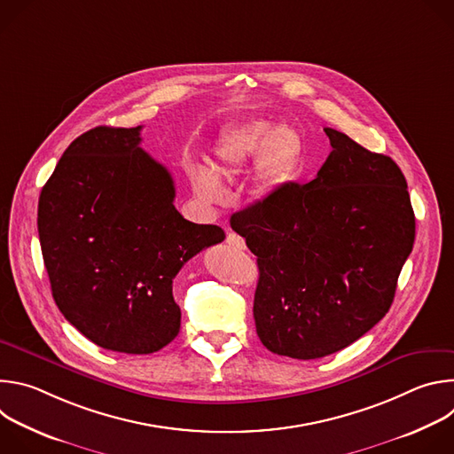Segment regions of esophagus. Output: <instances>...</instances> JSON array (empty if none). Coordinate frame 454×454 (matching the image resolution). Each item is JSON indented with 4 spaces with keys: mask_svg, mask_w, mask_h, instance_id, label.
Here are the masks:
<instances>
[{
    "mask_svg": "<svg viewBox=\"0 0 454 454\" xmlns=\"http://www.w3.org/2000/svg\"><path fill=\"white\" fill-rule=\"evenodd\" d=\"M226 242H228L231 247H235V249H244V247H246V240H244L240 235L233 233V231H230V233H228Z\"/></svg>",
    "mask_w": 454,
    "mask_h": 454,
    "instance_id": "obj_1",
    "label": "esophagus"
}]
</instances>
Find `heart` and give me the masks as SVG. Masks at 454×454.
<instances>
[{
    "label": "heart",
    "instance_id": "1",
    "mask_svg": "<svg viewBox=\"0 0 454 454\" xmlns=\"http://www.w3.org/2000/svg\"><path fill=\"white\" fill-rule=\"evenodd\" d=\"M303 158V138L291 125H275L268 120H251L233 125L221 135L212 151L213 176L208 170H192V183L200 196L210 203L224 200L219 179H231L254 160V186L268 196L286 186Z\"/></svg>",
    "mask_w": 454,
    "mask_h": 454
}]
</instances>
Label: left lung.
<instances>
[{
    "instance_id": "left-lung-1",
    "label": "left lung",
    "mask_w": 454,
    "mask_h": 454,
    "mask_svg": "<svg viewBox=\"0 0 454 454\" xmlns=\"http://www.w3.org/2000/svg\"><path fill=\"white\" fill-rule=\"evenodd\" d=\"M325 133L333 153L310 183H287L230 219L261 273L256 334L294 359L331 356L379 323L415 240L397 163L336 129Z\"/></svg>"
}]
</instances>
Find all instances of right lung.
Wrapping results in <instances>:
<instances>
[{"instance_id": "1", "label": "right lung", "mask_w": 454, "mask_h": 454, "mask_svg": "<svg viewBox=\"0 0 454 454\" xmlns=\"http://www.w3.org/2000/svg\"><path fill=\"white\" fill-rule=\"evenodd\" d=\"M140 129L100 125L74 140L37 208L59 310L90 341L121 354H153L177 336L172 280L226 237L176 210L172 176L140 147Z\"/></svg>"}]
</instances>
